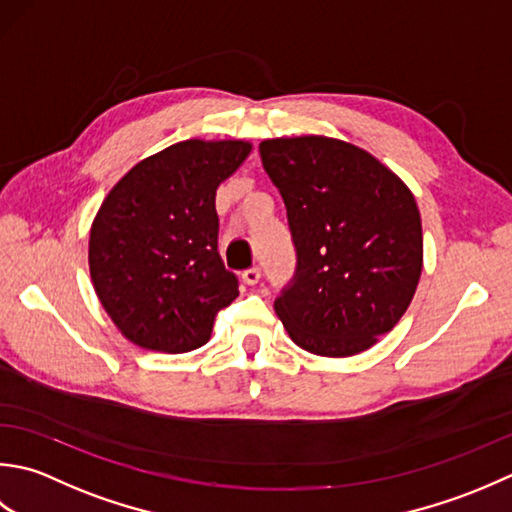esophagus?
Masks as SVG:
<instances>
[{
  "mask_svg": "<svg viewBox=\"0 0 512 512\" xmlns=\"http://www.w3.org/2000/svg\"><path fill=\"white\" fill-rule=\"evenodd\" d=\"M258 280H260V269L258 267L243 271V283L245 285H258Z\"/></svg>",
  "mask_w": 512,
  "mask_h": 512,
  "instance_id": "1",
  "label": "esophagus"
}]
</instances>
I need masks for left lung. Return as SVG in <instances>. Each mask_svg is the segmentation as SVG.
<instances>
[{"label":"left lung","mask_w":512,"mask_h":512,"mask_svg":"<svg viewBox=\"0 0 512 512\" xmlns=\"http://www.w3.org/2000/svg\"><path fill=\"white\" fill-rule=\"evenodd\" d=\"M260 156L287 205L298 269L276 314L300 349L349 358L398 325L420 283L413 192L358 145L305 134L265 139Z\"/></svg>","instance_id":"left-lung-1"}]
</instances>
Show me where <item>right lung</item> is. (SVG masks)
I'll return each mask as SVG.
<instances>
[{
  "instance_id": "add662e5",
  "label": "right lung",
  "mask_w": 512,
  "mask_h": 512,
  "mask_svg": "<svg viewBox=\"0 0 512 512\" xmlns=\"http://www.w3.org/2000/svg\"><path fill=\"white\" fill-rule=\"evenodd\" d=\"M252 148L241 139L179 141L139 161L103 198L88 243L92 287L137 347H203L214 316L238 296L216 249V190Z\"/></svg>"
}]
</instances>
